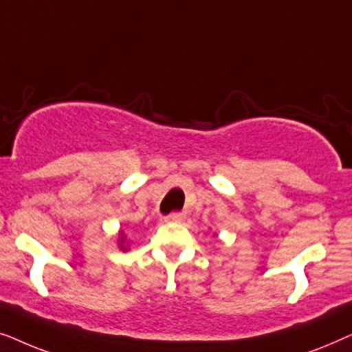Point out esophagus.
I'll use <instances>...</instances> for the list:
<instances>
[{
  "mask_svg": "<svg viewBox=\"0 0 352 352\" xmlns=\"http://www.w3.org/2000/svg\"><path fill=\"white\" fill-rule=\"evenodd\" d=\"M184 219H186L184 213H171L165 218L166 223H182Z\"/></svg>",
  "mask_w": 352,
  "mask_h": 352,
  "instance_id": "obj_1",
  "label": "esophagus"
}]
</instances>
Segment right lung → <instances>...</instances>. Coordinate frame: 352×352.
Masks as SVG:
<instances>
[{
    "instance_id": "1",
    "label": "right lung",
    "mask_w": 352,
    "mask_h": 352,
    "mask_svg": "<svg viewBox=\"0 0 352 352\" xmlns=\"http://www.w3.org/2000/svg\"><path fill=\"white\" fill-rule=\"evenodd\" d=\"M117 247L120 252H129V240L126 237V234H124L123 229L118 230V237H117Z\"/></svg>"
}]
</instances>
